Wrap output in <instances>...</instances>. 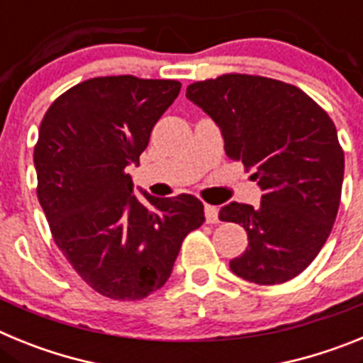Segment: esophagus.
<instances>
[{"instance_id": "1", "label": "esophagus", "mask_w": 363, "mask_h": 363, "mask_svg": "<svg viewBox=\"0 0 363 363\" xmlns=\"http://www.w3.org/2000/svg\"><path fill=\"white\" fill-rule=\"evenodd\" d=\"M205 221L207 223H218V207L214 205H205Z\"/></svg>"}]
</instances>
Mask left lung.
I'll return each mask as SVG.
<instances>
[{
    "mask_svg": "<svg viewBox=\"0 0 363 363\" xmlns=\"http://www.w3.org/2000/svg\"><path fill=\"white\" fill-rule=\"evenodd\" d=\"M187 98L216 121L227 156L264 191L258 207L229 203L218 214L249 240L230 271L256 285L293 280L318 256L338 214L344 150L335 123L301 89L256 74L194 82Z\"/></svg>",
    "mask_w": 363,
    "mask_h": 363,
    "instance_id": "1",
    "label": "left lung"
}]
</instances>
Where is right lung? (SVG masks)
Here are the masks:
<instances>
[{
	"label": "right lung",
	"mask_w": 363,
	"mask_h": 363,
	"mask_svg": "<svg viewBox=\"0 0 363 363\" xmlns=\"http://www.w3.org/2000/svg\"><path fill=\"white\" fill-rule=\"evenodd\" d=\"M176 79L99 76L57 96L34 145L38 200L54 243L96 293L142 300L165 285L182 242L203 223L191 194H133L130 163L178 98Z\"/></svg>",
	"instance_id": "obj_1"
}]
</instances>
